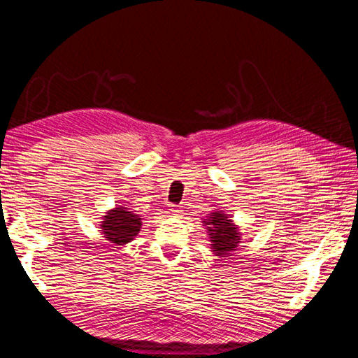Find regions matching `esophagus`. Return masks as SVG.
I'll list each match as a JSON object with an SVG mask.
<instances>
[{
  "label": "esophagus",
  "instance_id": "esophagus-1",
  "mask_svg": "<svg viewBox=\"0 0 358 358\" xmlns=\"http://www.w3.org/2000/svg\"><path fill=\"white\" fill-rule=\"evenodd\" d=\"M171 212H172L173 215H177V214H180V209H178V208H175V206H172V208H171Z\"/></svg>",
  "mask_w": 358,
  "mask_h": 358
}]
</instances>
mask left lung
I'll return each instance as SVG.
<instances>
[{
    "label": "left lung",
    "mask_w": 358,
    "mask_h": 358,
    "mask_svg": "<svg viewBox=\"0 0 358 358\" xmlns=\"http://www.w3.org/2000/svg\"><path fill=\"white\" fill-rule=\"evenodd\" d=\"M203 226L208 229L210 249L218 257L227 255L240 245L241 232L231 217L222 210H215L203 218Z\"/></svg>",
    "instance_id": "1"
}]
</instances>
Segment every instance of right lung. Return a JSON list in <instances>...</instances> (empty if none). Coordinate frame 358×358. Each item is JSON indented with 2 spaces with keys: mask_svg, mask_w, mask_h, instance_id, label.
Masks as SVG:
<instances>
[{
  "mask_svg": "<svg viewBox=\"0 0 358 358\" xmlns=\"http://www.w3.org/2000/svg\"><path fill=\"white\" fill-rule=\"evenodd\" d=\"M101 232L104 238L117 246H124L131 243L141 229L140 215L134 214L132 210L124 206H117L106 212L101 217Z\"/></svg>",
  "mask_w": 358,
  "mask_h": 358,
  "instance_id": "add662e5",
  "label": "right lung"
}]
</instances>
